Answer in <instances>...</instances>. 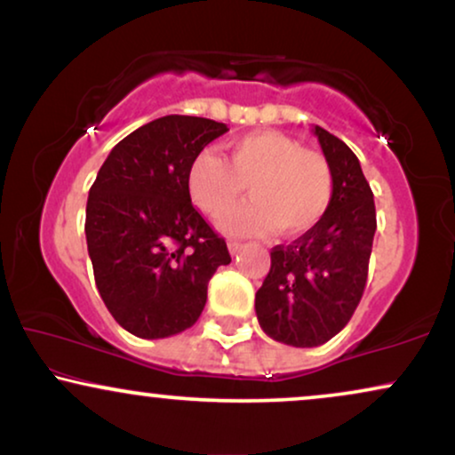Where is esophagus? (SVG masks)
Masks as SVG:
<instances>
[{"label": "esophagus", "mask_w": 455, "mask_h": 455, "mask_svg": "<svg viewBox=\"0 0 455 455\" xmlns=\"http://www.w3.org/2000/svg\"><path fill=\"white\" fill-rule=\"evenodd\" d=\"M242 246H244V244H242V242H240V240H229V242H228L229 254H238V252L242 251Z\"/></svg>", "instance_id": "obj_1"}]
</instances>
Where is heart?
<instances>
[{
	"label": "heart",
	"mask_w": 455,
	"mask_h": 455,
	"mask_svg": "<svg viewBox=\"0 0 455 455\" xmlns=\"http://www.w3.org/2000/svg\"><path fill=\"white\" fill-rule=\"evenodd\" d=\"M190 198L209 217L226 215L244 186L251 203L221 226L234 234L302 235L325 217L333 198V170L325 155L288 134L263 130L232 140L228 161L201 151L186 172Z\"/></svg>",
	"instance_id": "b5f03b06"
}]
</instances>
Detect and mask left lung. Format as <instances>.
<instances>
[{"label":"left lung","mask_w":455,"mask_h":455,"mask_svg":"<svg viewBox=\"0 0 455 455\" xmlns=\"http://www.w3.org/2000/svg\"><path fill=\"white\" fill-rule=\"evenodd\" d=\"M313 132L333 170V198L310 232L271 251V269L254 296L263 331L282 344L315 347L338 335L363 298L375 201L352 148L321 126Z\"/></svg>","instance_id":"8db88e82"}]
</instances>
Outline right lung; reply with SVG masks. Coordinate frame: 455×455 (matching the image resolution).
I'll use <instances>...</instances> for the list:
<instances>
[{"instance_id": "1", "label": "right lung", "mask_w": 455, "mask_h": 455, "mask_svg": "<svg viewBox=\"0 0 455 455\" xmlns=\"http://www.w3.org/2000/svg\"><path fill=\"white\" fill-rule=\"evenodd\" d=\"M226 132L207 117H159L117 142L91 186L84 234L97 290L136 338L195 325L209 279L232 263L186 186L190 161Z\"/></svg>"}]
</instances>
